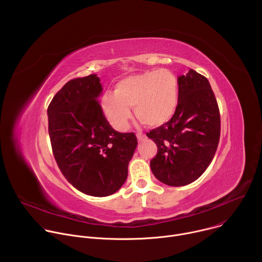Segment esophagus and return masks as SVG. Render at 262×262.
<instances>
[{
    "mask_svg": "<svg viewBox=\"0 0 262 262\" xmlns=\"http://www.w3.org/2000/svg\"><path fill=\"white\" fill-rule=\"evenodd\" d=\"M137 138H138L139 141H142V140H144L146 138V136L143 133H137Z\"/></svg>",
    "mask_w": 262,
    "mask_h": 262,
    "instance_id": "obj_1",
    "label": "esophagus"
}]
</instances>
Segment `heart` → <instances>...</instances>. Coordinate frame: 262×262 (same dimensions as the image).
Listing matches in <instances>:
<instances>
[{
    "label": "heart",
    "mask_w": 262,
    "mask_h": 262,
    "mask_svg": "<svg viewBox=\"0 0 262 262\" xmlns=\"http://www.w3.org/2000/svg\"><path fill=\"white\" fill-rule=\"evenodd\" d=\"M178 104V82L168 69L147 70L133 74L116 85L115 92L106 91L101 107L110 123L123 130L132 117L147 126H160L169 121Z\"/></svg>",
    "instance_id": "1"
}]
</instances>
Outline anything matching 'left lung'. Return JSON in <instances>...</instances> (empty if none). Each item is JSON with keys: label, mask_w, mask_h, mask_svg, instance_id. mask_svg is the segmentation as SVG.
Returning <instances> with one entry per match:
<instances>
[{"label": "left lung", "mask_w": 262, "mask_h": 262, "mask_svg": "<svg viewBox=\"0 0 262 262\" xmlns=\"http://www.w3.org/2000/svg\"><path fill=\"white\" fill-rule=\"evenodd\" d=\"M177 82L174 115L146 134L158 146L151 171L171 186L186 185L203 174L214 157L221 134L220 110L208 80L190 69Z\"/></svg>", "instance_id": "1"}]
</instances>
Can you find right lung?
<instances>
[{
    "instance_id": "add662e5",
    "label": "right lung",
    "mask_w": 262,
    "mask_h": 262,
    "mask_svg": "<svg viewBox=\"0 0 262 262\" xmlns=\"http://www.w3.org/2000/svg\"><path fill=\"white\" fill-rule=\"evenodd\" d=\"M101 91L96 74L72 79L48 107L49 135L60 171L77 190L95 197L121 188L138 144L135 133H119L110 125L98 100Z\"/></svg>"
}]
</instances>
